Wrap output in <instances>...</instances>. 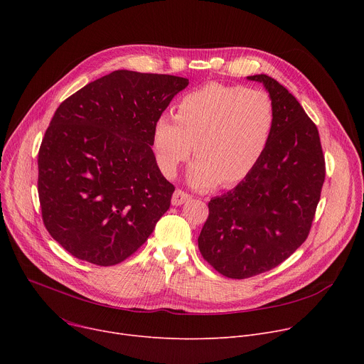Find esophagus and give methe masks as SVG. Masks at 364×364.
<instances>
[{
  "label": "esophagus",
  "mask_w": 364,
  "mask_h": 364,
  "mask_svg": "<svg viewBox=\"0 0 364 364\" xmlns=\"http://www.w3.org/2000/svg\"><path fill=\"white\" fill-rule=\"evenodd\" d=\"M188 200H190V194H188L187 191H184V190L177 188V190L174 191V194H173L171 203H173V205H181V204H184L186 201H188Z\"/></svg>",
  "instance_id": "esophagus-1"
}]
</instances>
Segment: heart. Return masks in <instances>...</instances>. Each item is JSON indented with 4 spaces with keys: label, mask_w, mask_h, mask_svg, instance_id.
<instances>
[{
    "label": "heart",
    "mask_w": 364,
    "mask_h": 364,
    "mask_svg": "<svg viewBox=\"0 0 364 364\" xmlns=\"http://www.w3.org/2000/svg\"><path fill=\"white\" fill-rule=\"evenodd\" d=\"M275 125V105L267 92L210 82L180 97L174 118L161 115L154 122L151 146L166 177L177 176L193 145L188 181L232 187L261 161Z\"/></svg>",
    "instance_id": "b5f03b06"
}]
</instances>
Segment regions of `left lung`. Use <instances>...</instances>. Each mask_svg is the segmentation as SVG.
Segmentation results:
<instances>
[{
  "instance_id": "1",
  "label": "left lung",
  "mask_w": 364,
  "mask_h": 364,
  "mask_svg": "<svg viewBox=\"0 0 364 364\" xmlns=\"http://www.w3.org/2000/svg\"><path fill=\"white\" fill-rule=\"evenodd\" d=\"M277 125L261 161L233 190L209 201L198 249L204 261L233 279L268 272L308 237L326 178L316 124L299 102L267 75Z\"/></svg>"
}]
</instances>
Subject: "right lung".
Here are the masks:
<instances>
[{
	"label": "right lung",
	"instance_id": "add662e5",
	"mask_svg": "<svg viewBox=\"0 0 364 364\" xmlns=\"http://www.w3.org/2000/svg\"><path fill=\"white\" fill-rule=\"evenodd\" d=\"M188 79L115 70L60 103L38 151L43 223L97 267L134 255L170 209L174 186L151 149L154 122Z\"/></svg>",
	"mask_w": 364,
	"mask_h": 364
}]
</instances>
